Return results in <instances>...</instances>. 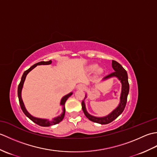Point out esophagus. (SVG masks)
<instances>
[{
  "instance_id": "esophagus-1",
  "label": "esophagus",
  "mask_w": 157,
  "mask_h": 157,
  "mask_svg": "<svg viewBox=\"0 0 157 157\" xmlns=\"http://www.w3.org/2000/svg\"><path fill=\"white\" fill-rule=\"evenodd\" d=\"M78 89H80V90H84V88H85V86H84V85H83V84H79V86H78Z\"/></svg>"
}]
</instances>
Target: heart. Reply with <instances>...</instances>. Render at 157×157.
Segmentation results:
<instances>
[{"mask_svg": "<svg viewBox=\"0 0 157 157\" xmlns=\"http://www.w3.org/2000/svg\"><path fill=\"white\" fill-rule=\"evenodd\" d=\"M97 68H98V65L97 64H92V65L90 66V67H89V69L92 70V71H94V70H96ZM102 69L101 68L98 69V72H102Z\"/></svg>", "mask_w": 157, "mask_h": 157, "instance_id": "heart-1", "label": "heart"}]
</instances>
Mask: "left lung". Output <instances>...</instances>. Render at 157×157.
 <instances>
[{
	"mask_svg": "<svg viewBox=\"0 0 157 157\" xmlns=\"http://www.w3.org/2000/svg\"><path fill=\"white\" fill-rule=\"evenodd\" d=\"M112 67L114 69V72L111 73V74L106 75L103 78V80L107 79L109 78H117L119 80L121 83V96H120V102L117 107L115 109L105 117H98L92 116L88 113L87 110L86 109V105L84 102V100L82 102V110L84 111V114L86 117L91 121L100 123V124H108V123L114 121L115 119H117L118 117L123 113V110H124L126 103H127V98H128V95L129 90V86L128 82V73L125 71V69L123 67L119 64L118 62L115 61H112ZM87 96H85V98ZM84 98V99H85Z\"/></svg>",
	"mask_w": 157,
	"mask_h": 157,
	"instance_id": "1",
	"label": "left lung"
}]
</instances>
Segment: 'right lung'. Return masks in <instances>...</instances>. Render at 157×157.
Masks as SVG:
<instances>
[{
  "instance_id": "obj_1",
  "label": "right lung",
  "mask_w": 157,
  "mask_h": 157,
  "mask_svg": "<svg viewBox=\"0 0 157 157\" xmlns=\"http://www.w3.org/2000/svg\"><path fill=\"white\" fill-rule=\"evenodd\" d=\"M52 61H40L39 63H36L34 65H32L30 68L28 69V70H26V71L23 73V74L21 77V82H20L18 86V90H17V94H18V98H19V104H20V106H21V109L23 111V112L24 113V114L28 117L31 119L33 122H34L36 124H38L40 126L42 127H48V126H51V125H56L59 123V122H61L62 120L64 118V116H65V103L66 102L67 100L68 99V98L69 96H71L73 94V92H70L69 94L65 95V96H63L62 98L61 101V103H60V105L61 106H63V113H61V115H59L58 117H55L54 119H52V121H49L48 119H40V118H37V117H35L32 116V115L29 114V113L28 112L27 110H26L25 107V105L23 104V100L21 98V90H22V88H23V83L25 82V79L26 76H27L28 73L31 71L32 70L35 68L36 66L37 65H50L51 64Z\"/></svg>"
}]
</instances>
